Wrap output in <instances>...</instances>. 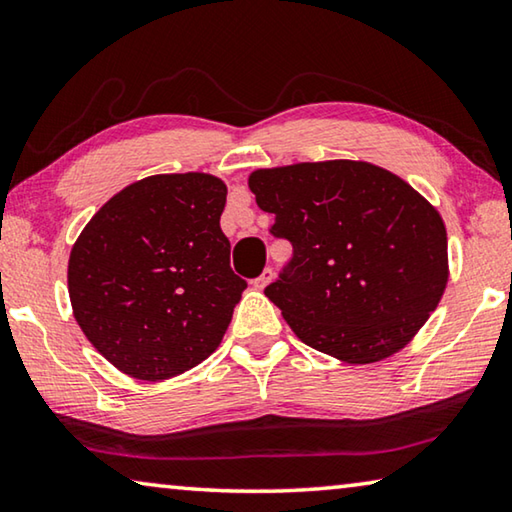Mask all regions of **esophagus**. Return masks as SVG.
Segmentation results:
<instances>
[{"label": "esophagus", "instance_id": "1", "mask_svg": "<svg viewBox=\"0 0 512 512\" xmlns=\"http://www.w3.org/2000/svg\"><path fill=\"white\" fill-rule=\"evenodd\" d=\"M271 280H273V268H264V273L253 280V287L255 289H264Z\"/></svg>", "mask_w": 512, "mask_h": 512}]
</instances>
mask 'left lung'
<instances>
[{
  "instance_id": "obj_1",
  "label": "left lung",
  "mask_w": 512,
  "mask_h": 512,
  "mask_svg": "<svg viewBox=\"0 0 512 512\" xmlns=\"http://www.w3.org/2000/svg\"><path fill=\"white\" fill-rule=\"evenodd\" d=\"M293 255L264 293L314 350L372 363L402 350L447 284L440 214L368 162H302L248 180Z\"/></svg>"
}]
</instances>
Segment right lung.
<instances>
[{
	"label": "right lung",
	"instance_id": "right-lung-1",
	"mask_svg": "<svg viewBox=\"0 0 512 512\" xmlns=\"http://www.w3.org/2000/svg\"><path fill=\"white\" fill-rule=\"evenodd\" d=\"M225 194L207 173L144 178L76 239L67 268L74 318L126 375L176 377L219 348L246 289L219 223Z\"/></svg>",
	"mask_w": 512,
	"mask_h": 512
}]
</instances>
